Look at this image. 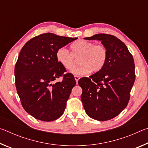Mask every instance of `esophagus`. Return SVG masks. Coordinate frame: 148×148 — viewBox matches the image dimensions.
Returning a JSON list of instances; mask_svg holds the SVG:
<instances>
[{
  "instance_id": "1",
  "label": "esophagus",
  "mask_w": 148,
  "mask_h": 148,
  "mask_svg": "<svg viewBox=\"0 0 148 148\" xmlns=\"http://www.w3.org/2000/svg\"><path fill=\"white\" fill-rule=\"evenodd\" d=\"M74 78H75V80H76V83H77V82H78V80L79 79L80 77L78 76H74Z\"/></svg>"
}]
</instances>
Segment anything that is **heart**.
Segmentation results:
<instances>
[{
    "mask_svg": "<svg viewBox=\"0 0 148 148\" xmlns=\"http://www.w3.org/2000/svg\"><path fill=\"white\" fill-rule=\"evenodd\" d=\"M72 53L66 47H61L57 50L56 59L65 69L71 70L75 64V58H78L79 66L72 69L71 73L75 75H85L91 71L97 72L103 68L106 63L108 52L102 44L79 40L71 46Z\"/></svg>",
    "mask_w": 148,
    "mask_h": 148,
    "instance_id": "obj_1",
    "label": "heart"
}]
</instances>
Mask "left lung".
Here are the masks:
<instances>
[{
    "label": "left lung",
    "mask_w": 148,
    "mask_h": 148,
    "mask_svg": "<svg viewBox=\"0 0 148 148\" xmlns=\"http://www.w3.org/2000/svg\"><path fill=\"white\" fill-rule=\"evenodd\" d=\"M84 39L101 41L108 57L101 71L78 81L82 89L81 99L87 116L107 121L127 106L135 81L134 59L126 45L113 35L97 34Z\"/></svg>",
    "instance_id": "1"
}]
</instances>
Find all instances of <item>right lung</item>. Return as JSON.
Masks as SVG:
<instances>
[{"label": "right lung", "instance_id": "right-lung-1", "mask_svg": "<svg viewBox=\"0 0 148 148\" xmlns=\"http://www.w3.org/2000/svg\"><path fill=\"white\" fill-rule=\"evenodd\" d=\"M76 39L47 32L22 47L15 66L16 87L23 108L34 118L51 121L63 114L76 81L71 74H63L66 69L57 61L56 52ZM61 75L62 82H55Z\"/></svg>", "mask_w": 148, "mask_h": 148}]
</instances>
